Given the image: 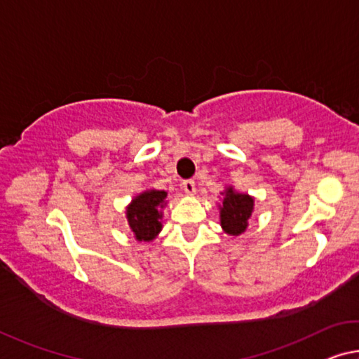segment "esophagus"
Segmentation results:
<instances>
[{
	"label": "esophagus",
	"instance_id": "1",
	"mask_svg": "<svg viewBox=\"0 0 359 359\" xmlns=\"http://www.w3.org/2000/svg\"><path fill=\"white\" fill-rule=\"evenodd\" d=\"M182 189L187 193V195L193 196L196 193V185H195V180H185L184 184H182Z\"/></svg>",
	"mask_w": 359,
	"mask_h": 359
}]
</instances>
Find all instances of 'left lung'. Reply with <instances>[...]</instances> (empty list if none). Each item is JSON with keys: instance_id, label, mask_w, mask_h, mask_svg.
Returning a JSON list of instances; mask_svg holds the SVG:
<instances>
[{"instance_id": "left-lung-1", "label": "left lung", "mask_w": 359, "mask_h": 359, "mask_svg": "<svg viewBox=\"0 0 359 359\" xmlns=\"http://www.w3.org/2000/svg\"><path fill=\"white\" fill-rule=\"evenodd\" d=\"M222 203L219 204L220 225L226 235L240 236L246 231L254 210V196L236 191L233 187H225L220 191Z\"/></svg>"}]
</instances>
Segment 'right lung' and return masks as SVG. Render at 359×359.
<instances>
[{"mask_svg": "<svg viewBox=\"0 0 359 359\" xmlns=\"http://www.w3.org/2000/svg\"><path fill=\"white\" fill-rule=\"evenodd\" d=\"M168 204V191L147 189L134 196L126 206L129 229L139 243H150L163 229V209Z\"/></svg>", "mask_w": 359, "mask_h": 359, "instance_id": "1", "label": "right lung"}]
</instances>
